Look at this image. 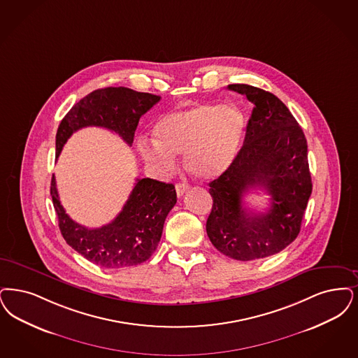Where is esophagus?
<instances>
[{
	"label": "esophagus",
	"mask_w": 358,
	"mask_h": 358,
	"mask_svg": "<svg viewBox=\"0 0 358 358\" xmlns=\"http://www.w3.org/2000/svg\"><path fill=\"white\" fill-rule=\"evenodd\" d=\"M187 189H189V185H186V184H177L176 185V193H177L178 197H181V196H184V193Z\"/></svg>",
	"instance_id": "obj_1"
}]
</instances>
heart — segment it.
Listing matches in <instances>:
<instances>
[{
	"mask_svg": "<svg viewBox=\"0 0 358 358\" xmlns=\"http://www.w3.org/2000/svg\"><path fill=\"white\" fill-rule=\"evenodd\" d=\"M243 134V115L234 105L201 103L158 120L155 143L141 141L145 162L161 173L172 172L174 156L184 155L186 171L209 181L221 176L236 157Z\"/></svg>",
	"mask_w": 358,
	"mask_h": 358,
	"instance_id": "b5f03b06",
	"label": "heart"
}]
</instances>
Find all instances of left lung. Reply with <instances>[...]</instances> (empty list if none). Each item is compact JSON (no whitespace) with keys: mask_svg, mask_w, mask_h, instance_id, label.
Returning a JSON list of instances; mask_svg holds the SVG:
<instances>
[{"mask_svg":"<svg viewBox=\"0 0 358 358\" xmlns=\"http://www.w3.org/2000/svg\"><path fill=\"white\" fill-rule=\"evenodd\" d=\"M255 108L243 148L229 168L209 186L213 197L206 221L210 243L222 255L240 261L269 257L299 236L312 194L308 143L285 103L256 86L231 84ZM253 188L271 194V208L255 214L243 206Z\"/></svg>","mask_w":358,"mask_h":358,"instance_id":"obj_1","label":"left lung"}]
</instances>
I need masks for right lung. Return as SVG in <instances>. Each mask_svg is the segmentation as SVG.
I'll return each instance as SVG.
<instances>
[{
    "mask_svg": "<svg viewBox=\"0 0 358 358\" xmlns=\"http://www.w3.org/2000/svg\"><path fill=\"white\" fill-rule=\"evenodd\" d=\"M159 100L156 94L124 86H109L89 93L73 106L58 127L57 157L73 133L86 127L109 129L131 145L141 115ZM50 194L65 241L87 261L108 269L128 268L149 259L157 249L165 218L177 202L173 184L137 178L127 203L115 220L101 228L87 229L66 215L58 197L55 174Z\"/></svg>",
    "mask_w": 358,
    "mask_h": 358,
    "instance_id": "add662e5",
    "label": "right lung"
}]
</instances>
